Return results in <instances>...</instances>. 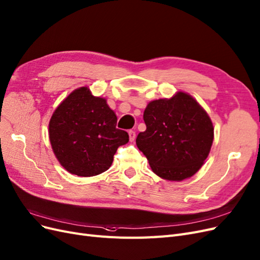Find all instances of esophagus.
<instances>
[{
    "label": "esophagus",
    "mask_w": 260,
    "mask_h": 260,
    "mask_svg": "<svg viewBox=\"0 0 260 260\" xmlns=\"http://www.w3.org/2000/svg\"><path fill=\"white\" fill-rule=\"evenodd\" d=\"M128 133H129V139H130V141L133 142L134 139H136V132H134L133 130H130Z\"/></svg>",
    "instance_id": "1"
}]
</instances>
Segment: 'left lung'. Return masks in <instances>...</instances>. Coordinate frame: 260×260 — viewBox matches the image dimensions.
<instances>
[{
	"label": "left lung",
	"instance_id": "obj_1",
	"mask_svg": "<svg viewBox=\"0 0 260 260\" xmlns=\"http://www.w3.org/2000/svg\"><path fill=\"white\" fill-rule=\"evenodd\" d=\"M143 119L146 130L139 133L137 146L155 174L181 182L199 171L210 154L214 127L190 94L178 91L170 99L150 101Z\"/></svg>",
	"mask_w": 260,
	"mask_h": 260
}]
</instances>
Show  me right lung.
<instances>
[{"mask_svg":"<svg viewBox=\"0 0 260 260\" xmlns=\"http://www.w3.org/2000/svg\"><path fill=\"white\" fill-rule=\"evenodd\" d=\"M116 122L106 99L94 96L86 86L75 89L49 120V141L60 165L83 177L109 170L117 148L129 142L128 133L116 128Z\"/></svg>","mask_w":260,"mask_h":260,"instance_id":"obj_1","label":"right lung"}]
</instances>
